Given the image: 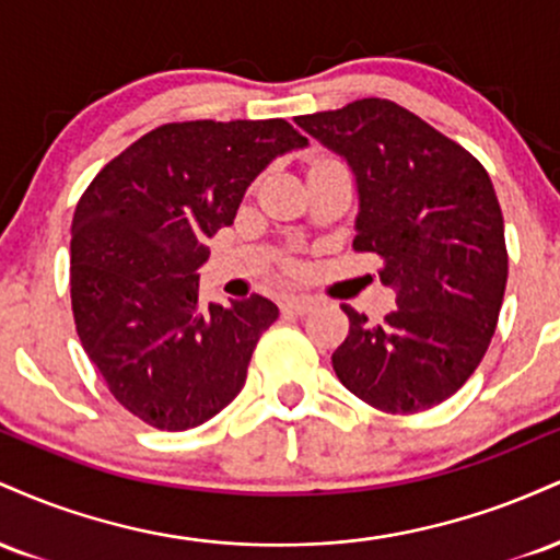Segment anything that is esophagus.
<instances>
[{"label":"esophagus","mask_w":560,"mask_h":560,"mask_svg":"<svg viewBox=\"0 0 560 560\" xmlns=\"http://www.w3.org/2000/svg\"><path fill=\"white\" fill-rule=\"evenodd\" d=\"M316 305L318 300L311 298V294H289V298L281 300V311L294 313V316H305V313H311Z\"/></svg>","instance_id":"1"}]
</instances>
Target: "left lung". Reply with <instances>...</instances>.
<instances>
[{"instance_id": "1", "label": "left lung", "mask_w": 560, "mask_h": 560, "mask_svg": "<svg viewBox=\"0 0 560 560\" xmlns=\"http://www.w3.org/2000/svg\"><path fill=\"white\" fill-rule=\"evenodd\" d=\"M302 131L350 165L358 253L384 260L397 311L382 324L342 305L350 334L331 355L339 382L387 413L447 400L477 371L508 281L492 182L453 139L389 100L300 115Z\"/></svg>"}]
</instances>
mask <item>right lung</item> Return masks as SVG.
<instances>
[{"mask_svg":"<svg viewBox=\"0 0 560 560\" xmlns=\"http://www.w3.org/2000/svg\"><path fill=\"white\" fill-rule=\"evenodd\" d=\"M287 120H189L144 133L110 160L73 215L75 331L113 397L165 432L199 427L240 395L279 307L253 294L199 302L208 240L231 226L247 186L305 150Z\"/></svg>","mask_w":560,"mask_h":560,"instance_id":"right-lung-1","label":"right lung"}]
</instances>
